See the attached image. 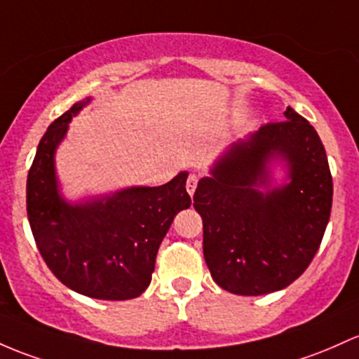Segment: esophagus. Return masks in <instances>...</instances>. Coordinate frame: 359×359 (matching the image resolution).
<instances>
[{"instance_id":"1","label":"esophagus","mask_w":359,"mask_h":359,"mask_svg":"<svg viewBox=\"0 0 359 359\" xmlns=\"http://www.w3.org/2000/svg\"><path fill=\"white\" fill-rule=\"evenodd\" d=\"M196 187H198V177H196L194 173H191V175L187 177V182H186V189H187L189 194L194 196Z\"/></svg>"}]
</instances>
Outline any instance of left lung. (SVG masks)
I'll use <instances>...</instances> for the list:
<instances>
[{"label": "left lung", "instance_id": "obj_1", "mask_svg": "<svg viewBox=\"0 0 359 359\" xmlns=\"http://www.w3.org/2000/svg\"><path fill=\"white\" fill-rule=\"evenodd\" d=\"M285 117L224 149L196 189L204 259L230 293L257 297L290 286L312 262L329 223L332 177L324 144L293 109ZM274 161L287 168L276 187Z\"/></svg>", "mask_w": 359, "mask_h": 359}]
</instances>
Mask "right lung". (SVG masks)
I'll use <instances>...</instances> for the list:
<instances>
[{
	"mask_svg": "<svg viewBox=\"0 0 359 359\" xmlns=\"http://www.w3.org/2000/svg\"><path fill=\"white\" fill-rule=\"evenodd\" d=\"M90 100L76 102L42 136L27 177V215L42 259L62 285L97 300H131L151 283L156 252L175 215L191 206L189 173L158 187L66 201L54 156L71 119Z\"/></svg>",
	"mask_w": 359,
	"mask_h": 359,
	"instance_id": "add662e5",
	"label": "right lung"
}]
</instances>
